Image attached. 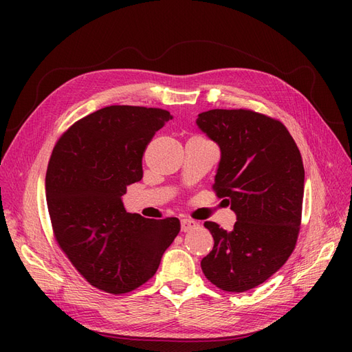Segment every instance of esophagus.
<instances>
[{
    "label": "esophagus",
    "mask_w": 352,
    "mask_h": 352,
    "mask_svg": "<svg viewBox=\"0 0 352 352\" xmlns=\"http://www.w3.org/2000/svg\"><path fill=\"white\" fill-rule=\"evenodd\" d=\"M198 226V223L190 220V219H182V221H180V228H182V232H189Z\"/></svg>",
    "instance_id": "34e87169"
}]
</instances>
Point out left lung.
<instances>
[{
    "label": "left lung",
    "mask_w": 352,
    "mask_h": 352,
    "mask_svg": "<svg viewBox=\"0 0 352 352\" xmlns=\"http://www.w3.org/2000/svg\"><path fill=\"white\" fill-rule=\"evenodd\" d=\"M197 124L220 148L212 189L235 211L230 232L204 226L214 247L201 260L221 291L245 292L267 280L289 258L300 233L304 166L286 127L251 110H210Z\"/></svg>",
    "instance_id": "1"
}]
</instances>
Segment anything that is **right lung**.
<instances>
[{
	"label": "right lung",
	"instance_id": "right-lung-1",
	"mask_svg": "<svg viewBox=\"0 0 352 352\" xmlns=\"http://www.w3.org/2000/svg\"><path fill=\"white\" fill-rule=\"evenodd\" d=\"M172 119L162 109L110 105L74 123L52 150L45 190L56 241L101 291L126 294L150 280L180 230L179 219H145L122 201L142 179L146 145Z\"/></svg>",
	"mask_w": 352,
	"mask_h": 352
}]
</instances>
